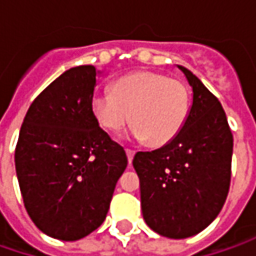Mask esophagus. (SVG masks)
Instances as JSON below:
<instances>
[{
	"mask_svg": "<svg viewBox=\"0 0 256 256\" xmlns=\"http://www.w3.org/2000/svg\"><path fill=\"white\" fill-rule=\"evenodd\" d=\"M125 152H126V156H128V162L131 164V162H132L134 155H135V152H134L132 150H125Z\"/></svg>",
	"mask_w": 256,
	"mask_h": 256,
	"instance_id": "esophagus-1",
	"label": "esophagus"
}]
</instances>
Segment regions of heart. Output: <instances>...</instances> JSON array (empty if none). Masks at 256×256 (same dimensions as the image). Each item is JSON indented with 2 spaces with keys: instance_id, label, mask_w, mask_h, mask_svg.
Instances as JSON below:
<instances>
[{
  "instance_id": "obj_1",
  "label": "heart",
  "mask_w": 256,
  "mask_h": 256,
  "mask_svg": "<svg viewBox=\"0 0 256 256\" xmlns=\"http://www.w3.org/2000/svg\"><path fill=\"white\" fill-rule=\"evenodd\" d=\"M95 121L118 134L132 124V136L151 146H164L176 138L190 114L188 86L155 71H135L115 80L110 92L91 101Z\"/></svg>"
}]
</instances>
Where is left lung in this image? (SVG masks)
<instances>
[{
  "label": "left lung",
  "instance_id": "8db88e82",
  "mask_svg": "<svg viewBox=\"0 0 256 256\" xmlns=\"http://www.w3.org/2000/svg\"><path fill=\"white\" fill-rule=\"evenodd\" d=\"M192 105L181 132L151 152H136L141 206L156 234L182 240L200 234L221 212L230 191L234 138L218 98L185 66Z\"/></svg>",
  "mask_w": 256,
  "mask_h": 256
}]
</instances>
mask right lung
<instances>
[{"label": "right lung", "mask_w": 256, "mask_h": 256, "mask_svg": "<svg viewBox=\"0 0 256 256\" xmlns=\"http://www.w3.org/2000/svg\"><path fill=\"white\" fill-rule=\"evenodd\" d=\"M98 74L80 65L48 85L31 104L15 148L25 210L40 231L61 241L102 224L128 164L91 111Z\"/></svg>", "instance_id": "1"}]
</instances>
